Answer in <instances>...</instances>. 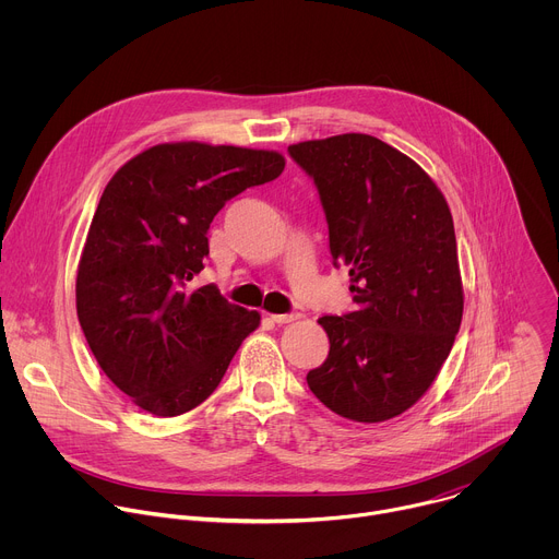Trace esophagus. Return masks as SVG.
Segmentation results:
<instances>
[{"label": "esophagus", "mask_w": 559, "mask_h": 559, "mask_svg": "<svg viewBox=\"0 0 559 559\" xmlns=\"http://www.w3.org/2000/svg\"><path fill=\"white\" fill-rule=\"evenodd\" d=\"M300 318V313H272V321L276 323V325H285V323H294V321H298Z\"/></svg>", "instance_id": "obj_1"}]
</instances>
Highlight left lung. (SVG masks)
Instances as JSON below:
<instances>
[{
    "label": "left lung",
    "instance_id": "left-lung-1",
    "mask_svg": "<svg viewBox=\"0 0 559 559\" xmlns=\"http://www.w3.org/2000/svg\"><path fill=\"white\" fill-rule=\"evenodd\" d=\"M321 197L334 265H349L356 311L323 316L328 360L307 373L334 414L382 423L431 386L462 321L449 205L409 156L369 134L287 147Z\"/></svg>",
    "mask_w": 559,
    "mask_h": 559
}]
</instances>
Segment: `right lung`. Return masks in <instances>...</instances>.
I'll use <instances>...</instances> for the list:
<instances>
[{"label": "right lung", "mask_w": 559, "mask_h": 559, "mask_svg": "<svg viewBox=\"0 0 559 559\" xmlns=\"http://www.w3.org/2000/svg\"><path fill=\"white\" fill-rule=\"evenodd\" d=\"M278 152L154 145L117 170L76 272V316L104 373L154 416H181L218 386L259 311L194 287L218 210L281 177Z\"/></svg>", "instance_id": "obj_1"}]
</instances>
